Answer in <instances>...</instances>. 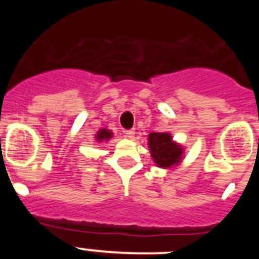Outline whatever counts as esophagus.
Here are the masks:
<instances>
[{
    "instance_id": "34e87169",
    "label": "esophagus",
    "mask_w": 259,
    "mask_h": 259,
    "mask_svg": "<svg viewBox=\"0 0 259 259\" xmlns=\"http://www.w3.org/2000/svg\"><path fill=\"white\" fill-rule=\"evenodd\" d=\"M127 139H134L135 137V131L134 130H128V131H125V135H124Z\"/></svg>"
}]
</instances>
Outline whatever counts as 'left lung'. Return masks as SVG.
Masks as SVG:
<instances>
[{"label":"left lung","mask_w":259,"mask_h":259,"mask_svg":"<svg viewBox=\"0 0 259 259\" xmlns=\"http://www.w3.org/2000/svg\"><path fill=\"white\" fill-rule=\"evenodd\" d=\"M148 146L153 161L158 167L170 168L183 159V146L172 140L168 132H152L148 136Z\"/></svg>","instance_id":"8db88e82"}]
</instances>
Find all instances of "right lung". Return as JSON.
Listing matches in <instances>:
<instances>
[{
    "instance_id": "obj_1",
    "label": "right lung",
    "mask_w": 259,
    "mask_h": 259,
    "mask_svg": "<svg viewBox=\"0 0 259 259\" xmlns=\"http://www.w3.org/2000/svg\"><path fill=\"white\" fill-rule=\"evenodd\" d=\"M111 137H113V132L106 130V128H102V130H100V131L96 134V141H97V143H102V141L110 140Z\"/></svg>"
}]
</instances>
